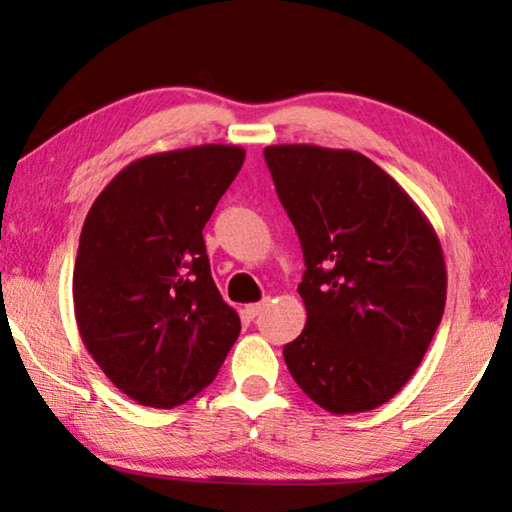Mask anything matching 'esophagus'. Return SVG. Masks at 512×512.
Returning a JSON list of instances; mask_svg holds the SVG:
<instances>
[{
  "label": "esophagus",
  "mask_w": 512,
  "mask_h": 512,
  "mask_svg": "<svg viewBox=\"0 0 512 512\" xmlns=\"http://www.w3.org/2000/svg\"><path fill=\"white\" fill-rule=\"evenodd\" d=\"M268 307V300H262V302H255V305H246V316L248 318H255V316H259L262 314V311Z\"/></svg>",
  "instance_id": "1"
}]
</instances>
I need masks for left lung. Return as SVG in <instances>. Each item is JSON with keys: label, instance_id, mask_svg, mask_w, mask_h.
Returning <instances> with one entry per match:
<instances>
[{"label": "left lung", "instance_id": "left-lung-1", "mask_svg": "<svg viewBox=\"0 0 512 512\" xmlns=\"http://www.w3.org/2000/svg\"><path fill=\"white\" fill-rule=\"evenodd\" d=\"M264 158L307 266L298 284L307 323L284 345L291 377L334 415L377 409L413 377L443 318L436 230L357 151L275 144Z\"/></svg>", "mask_w": 512, "mask_h": 512}]
</instances>
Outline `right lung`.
Here are the masks:
<instances>
[{"mask_svg": "<svg viewBox=\"0 0 512 512\" xmlns=\"http://www.w3.org/2000/svg\"><path fill=\"white\" fill-rule=\"evenodd\" d=\"M244 158L232 144L146 155L121 169L85 216L76 325L97 366L137 404L192 400L241 332L212 280L203 228Z\"/></svg>", "mask_w": 512, "mask_h": 512, "instance_id": "add662e5", "label": "right lung"}]
</instances>
